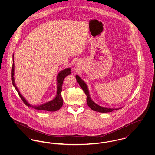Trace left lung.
I'll return each mask as SVG.
<instances>
[{"label": "left lung", "mask_w": 155, "mask_h": 155, "mask_svg": "<svg viewBox=\"0 0 155 155\" xmlns=\"http://www.w3.org/2000/svg\"><path fill=\"white\" fill-rule=\"evenodd\" d=\"M75 78H76V80L78 82V83L79 84L80 86L81 87V88L84 91L85 94H86V95H87V102L88 104V106L92 110L100 112V113H108V112H111V111L115 110H118V109H120V108H117V109L106 108V107H104L102 106H101L99 104H96L91 99V97L90 96V94H89V92L88 88V86H87V84L81 79L80 77L78 75H76Z\"/></svg>", "instance_id": "8db88e82"}]
</instances>
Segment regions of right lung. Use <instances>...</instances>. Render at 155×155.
Listing matches in <instances>:
<instances>
[{
  "instance_id": "1",
  "label": "right lung",
  "mask_w": 155,
  "mask_h": 155,
  "mask_svg": "<svg viewBox=\"0 0 155 155\" xmlns=\"http://www.w3.org/2000/svg\"><path fill=\"white\" fill-rule=\"evenodd\" d=\"M14 56L15 54H13V66L12 69V81L13 85L14 86L15 90L18 92L20 97L21 98L22 101L27 106L31 107L35 109L38 110L48 111H56L59 110L61 107L63 106V99L61 96V92L62 91V85L64 79L66 78L67 75L71 74V68L68 67L64 70H62L59 72L57 77H56V83H57V92L56 95L54 97L53 99L51 101L45 102V103L38 104V105H33L30 104L22 94L20 93L19 89L17 88L15 82V61H14Z\"/></svg>"
}]
</instances>
